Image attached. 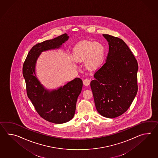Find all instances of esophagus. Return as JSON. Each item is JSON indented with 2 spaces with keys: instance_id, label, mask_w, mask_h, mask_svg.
Listing matches in <instances>:
<instances>
[{
  "instance_id": "34e87169",
  "label": "esophagus",
  "mask_w": 158,
  "mask_h": 158,
  "mask_svg": "<svg viewBox=\"0 0 158 158\" xmlns=\"http://www.w3.org/2000/svg\"><path fill=\"white\" fill-rule=\"evenodd\" d=\"M90 79H88V78H86V79H85L84 81H83V84L84 85H85V86H87L88 85L89 83H90Z\"/></svg>"
}]
</instances>
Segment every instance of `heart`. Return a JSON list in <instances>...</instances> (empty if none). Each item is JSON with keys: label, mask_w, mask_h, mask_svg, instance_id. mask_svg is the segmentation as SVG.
<instances>
[{"label": "heart", "mask_w": 158, "mask_h": 158, "mask_svg": "<svg viewBox=\"0 0 158 158\" xmlns=\"http://www.w3.org/2000/svg\"><path fill=\"white\" fill-rule=\"evenodd\" d=\"M104 47L100 42L84 41L79 43L75 48L74 56L77 61L86 59L89 68H95L101 63L104 56Z\"/></svg>", "instance_id": "heart-1"}]
</instances>
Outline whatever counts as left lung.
<instances>
[{"instance_id": "left-lung-1", "label": "left lung", "mask_w": 158, "mask_h": 158, "mask_svg": "<svg viewBox=\"0 0 158 158\" xmlns=\"http://www.w3.org/2000/svg\"><path fill=\"white\" fill-rule=\"evenodd\" d=\"M109 44L105 63L91 82L96 108L102 116L115 118L130 107L138 91V62L122 39L102 35Z\"/></svg>"}]
</instances>
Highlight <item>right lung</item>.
Returning a JSON list of instances; mask_svg holds the SVG:
<instances>
[{"label":"right lung","instance_id":"right-lung-1","mask_svg":"<svg viewBox=\"0 0 158 158\" xmlns=\"http://www.w3.org/2000/svg\"><path fill=\"white\" fill-rule=\"evenodd\" d=\"M68 39V35L64 33L53 40L35 44L28 53L23 66L28 98L42 118L56 124L66 123L73 118L83 81L80 78L76 77L63 87L48 91L35 77V67L40 53L60 48Z\"/></svg>","mask_w":158,"mask_h":158}]
</instances>
